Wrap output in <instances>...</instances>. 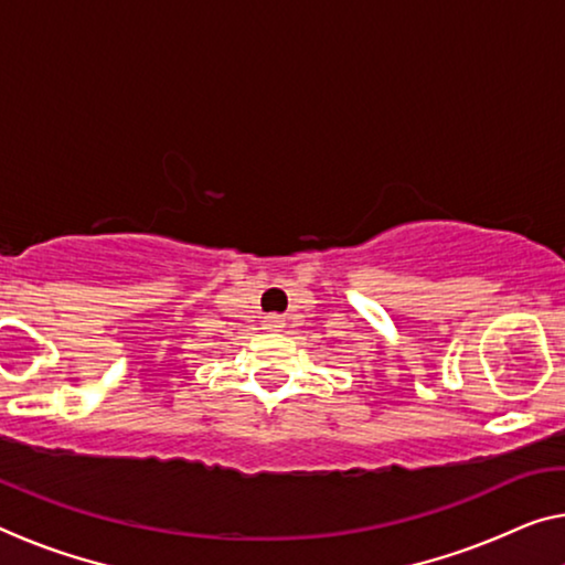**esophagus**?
<instances>
[{
    "label": "esophagus",
    "instance_id": "esophagus-1",
    "mask_svg": "<svg viewBox=\"0 0 565 565\" xmlns=\"http://www.w3.org/2000/svg\"><path fill=\"white\" fill-rule=\"evenodd\" d=\"M284 324H286V319L281 315H266L264 317V330L276 332V330H281Z\"/></svg>",
    "mask_w": 565,
    "mask_h": 565
}]
</instances>
